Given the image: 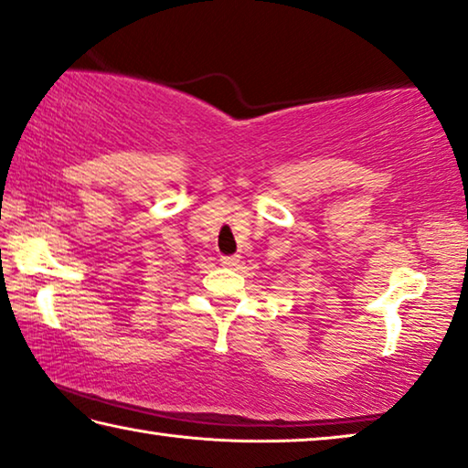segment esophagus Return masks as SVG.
<instances>
[{
    "mask_svg": "<svg viewBox=\"0 0 468 468\" xmlns=\"http://www.w3.org/2000/svg\"><path fill=\"white\" fill-rule=\"evenodd\" d=\"M220 264L222 266H229V269H233V266L239 264V256H222L220 258Z\"/></svg>",
    "mask_w": 468,
    "mask_h": 468,
    "instance_id": "esophagus-1",
    "label": "esophagus"
}]
</instances>
